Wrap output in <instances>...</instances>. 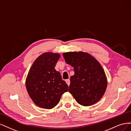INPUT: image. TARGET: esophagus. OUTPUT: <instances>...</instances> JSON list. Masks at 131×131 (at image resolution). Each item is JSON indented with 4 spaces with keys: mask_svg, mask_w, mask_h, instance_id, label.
Segmentation results:
<instances>
[{
    "mask_svg": "<svg viewBox=\"0 0 131 131\" xmlns=\"http://www.w3.org/2000/svg\"><path fill=\"white\" fill-rule=\"evenodd\" d=\"M66 83L67 84V85H69L70 84V80L69 79H66Z\"/></svg>",
    "mask_w": 131,
    "mask_h": 131,
    "instance_id": "esophagus-1",
    "label": "esophagus"
}]
</instances>
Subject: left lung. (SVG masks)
<instances>
[{
	"mask_svg": "<svg viewBox=\"0 0 131 131\" xmlns=\"http://www.w3.org/2000/svg\"><path fill=\"white\" fill-rule=\"evenodd\" d=\"M67 64L73 67L70 77L69 92L83 106H90L102 97L107 87V79L103 67L91 55L83 52L62 54Z\"/></svg>",
	"mask_w": 131,
	"mask_h": 131,
	"instance_id": "left-lung-1",
	"label": "left lung"
}]
</instances>
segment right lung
Wrapping results in <instances>:
<instances>
[{
    "label": "right lung",
    "instance_id": "1",
    "mask_svg": "<svg viewBox=\"0 0 131 131\" xmlns=\"http://www.w3.org/2000/svg\"><path fill=\"white\" fill-rule=\"evenodd\" d=\"M60 55L46 52L38 57L26 78L28 93L36 105L50 109L59 102L61 95L68 91V85L55 69Z\"/></svg>",
    "mask_w": 131,
    "mask_h": 131
}]
</instances>
